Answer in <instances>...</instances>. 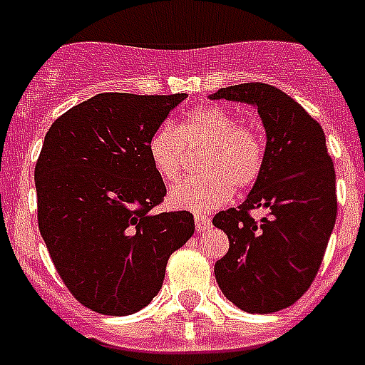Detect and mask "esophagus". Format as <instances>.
<instances>
[{"mask_svg": "<svg viewBox=\"0 0 365 365\" xmlns=\"http://www.w3.org/2000/svg\"><path fill=\"white\" fill-rule=\"evenodd\" d=\"M195 228L199 232H205V230H210L212 228V222L208 215H195Z\"/></svg>", "mask_w": 365, "mask_h": 365, "instance_id": "34e87169", "label": "esophagus"}]
</instances>
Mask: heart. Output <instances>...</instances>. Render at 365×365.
Instances as JSON below:
<instances>
[{"mask_svg":"<svg viewBox=\"0 0 365 365\" xmlns=\"http://www.w3.org/2000/svg\"><path fill=\"white\" fill-rule=\"evenodd\" d=\"M205 148L199 177L180 180L170 190L175 208L208 212L234 195V185H254L263 170L265 140L254 125L241 124L235 113L222 106H199L179 125L163 124L151 135L148 153L153 168L168 182L180 175L185 150Z\"/></svg>","mask_w":365,"mask_h":365,"instance_id":"heart-1","label":"heart"}]
</instances>
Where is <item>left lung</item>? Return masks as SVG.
<instances>
[{
    "instance_id": "8db88e82",
    "label": "left lung",
    "mask_w": 365,
    "mask_h": 365,
    "mask_svg": "<svg viewBox=\"0 0 365 365\" xmlns=\"http://www.w3.org/2000/svg\"><path fill=\"white\" fill-rule=\"evenodd\" d=\"M210 98L252 106L267 137L263 170L247 199L212 221L230 241L214 267L215 279L241 311L278 312L311 287L336 221V173L324 130L269 83L222 87ZM257 207L269 210V217L250 218Z\"/></svg>"
}]
</instances>
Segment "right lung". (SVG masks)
Here are the masks:
<instances>
[{
    "label": "right lung",
    "instance_id": "obj_1",
    "mask_svg": "<svg viewBox=\"0 0 365 365\" xmlns=\"http://www.w3.org/2000/svg\"><path fill=\"white\" fill-rule=\"evenodd\" d=\"M177 95L100 93L56 118L34 170L38 227L60 278L91 311L128 316L157 296L168 257L193 235L166 195L148 143Z\"/></svg>",
    "mask_w": 365,
    "mask_h": 365
}]
</instances>
